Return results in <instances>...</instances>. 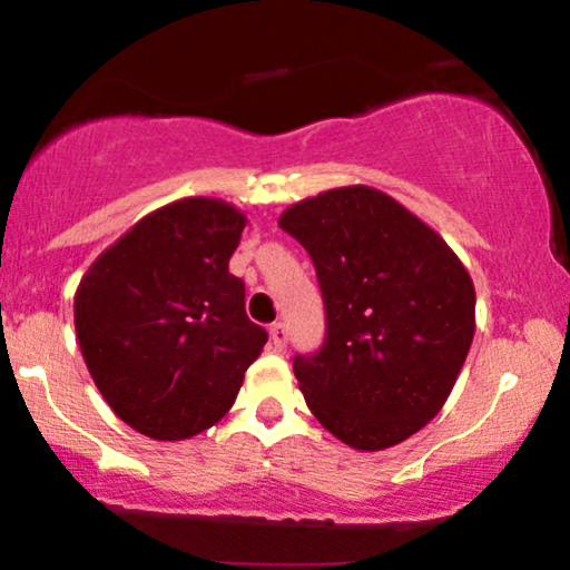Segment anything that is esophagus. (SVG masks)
<instances>
[{
  "label": "esophagus",
  "mask_w": 570,
  "mask_h": 570,
  "mask_svg": "<svg viewBox=\"0 0 570 570\" xmlns=\"http://www.w3.org/2000/svg\"><path fill=\"white\" fill-rule=\"evenodd\" d=\"M271 340H273V348L284 351L286 348V340H289V330H286L284 322L271 324Z\"/></svg>",
  "instance_id": "esophagus-1"
}]
</instances>
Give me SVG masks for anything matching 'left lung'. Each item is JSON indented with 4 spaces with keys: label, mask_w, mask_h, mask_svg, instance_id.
<instances>
[{
    "label": "left lung",
    "mask_w": 570,
    "mask_h": 570,
    "mask_svg": "<svg viewBox=\"0 0 570 570\" xmlns=\"http://www.w3.org/2000/svg\"><path fill=\"white\" fill-rule=\"evenodd\" d=\"M278 225L311 254L324 297L322 348L294 356L307 407L348 448H394L442 410L466 362L472 276L426 222L375 187L305 198Z\"/></svg>",
    "instance_id": "left-lung-1"
}]
</instances>
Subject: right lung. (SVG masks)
I'll use <instances>...</instances> for the list:
<instances>
[{
    "label": "right lung",
    "instance_id": "add662e5",
    "mask_svg": "<svg viewBox=\"0 0 570 570\" xmlns=\"http://www.w3.org/2000/svg\"><path fill=\"white\" fill-rule=\"evenodd\" d=\"M246 217L217 198L168 203L88 267L75 330L90 377L120 421L189 440L233 407L267 343L230 273Z\"/></svg>",
    "mask_w": 570,
    "mask_h": 570
}]
</instances>
